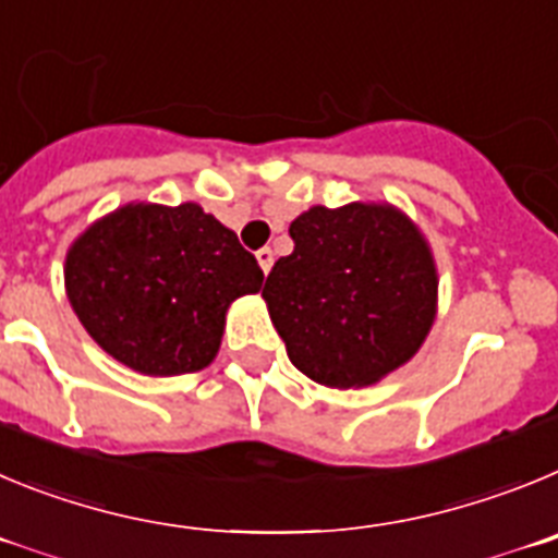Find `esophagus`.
<instances>
[{"label":"esophagus","instance_id":"esophagus-1","mask_svg":"<svg viewBox=\"0 0 558 558\" xmlns=\"http://www.w3.org/2000/svg\"><path fill=\"white\" fill-rule=\"evenodd\" d=\"M255 258H258V267L264 269V275H269V269H272V264H275L272 250H269V247L258 250V253H255Z\"/></svg>","mask_w":558,"mask_h":558}]
</instances>
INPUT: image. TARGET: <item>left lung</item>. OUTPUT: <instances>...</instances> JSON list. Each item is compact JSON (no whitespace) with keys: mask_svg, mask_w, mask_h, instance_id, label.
Listing matches in <instances>:
<instances>
[{"mask_svg":"<svg viewBox=\"0 0 558 558\" xmlns=\"http://www.w3.org/2000/svg\"><path fill=\"white\" fill-rule=\"evenodd\" d=\"M260 298L291 364L333 389L378 384L403 366L436 316L425 235L389 203L314 205L289 228Z\"/></svg>","mask_w":558,"mask_h":558,"instance_id":"1","label":"left lung"}]
</instances>
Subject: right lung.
Returning a JSON list of instances; mask_svg holds the SVG:
<instances>
[{
    "label": "right lung",
    "instance_id": "add662e5",
    "mask_svg": "<svg viewBox=\"0 0 558 558\" xmlns=\"http://www.w3.org/2000/svg\"><path fill=\"white\" fill-rule=\"evenodd\" d=\"M63 278L99 348L155 378L208 366L230 303L264 283L255 255L197 203L122 205L74 239Z\"/></svg>",
    "mask_w": 558,
    "mask_h": 558
}]
</instances>
